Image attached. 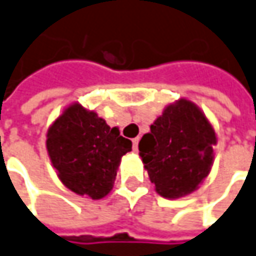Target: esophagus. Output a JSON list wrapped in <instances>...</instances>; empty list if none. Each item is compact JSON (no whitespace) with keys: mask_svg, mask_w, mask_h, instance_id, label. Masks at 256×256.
<instances>
[{"mask_svg":"<svg viewBox=\"0 0 256 256\" xmlns=\"http://www.w3.org/2000/svg\"><path fill=\"white\" fill-rule=\"evenodd\" d=\"M138 144H140V138H134V140H132L134 150H136V149H138Z\"/></svg>","mask_w":256,"mask_h":256,"instance_id":"obj_1","label":"esophagus"}]
</instances>
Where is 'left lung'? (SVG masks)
Returning <instances> with one entry per match:
<instances>
[{"label": "left lung", "mask_w": 256, "mask_h": 256, "mask_svg": "<svg viewBox=\"0 0 256 256\" xmlns=\"http://www.w3.org/2000/svg\"><path fill=\"white\" fill-rule=\"evenodd\" d=\"M216 132L198 108L188 100L169 106L140 140V156L166 198L194 192L212 169Z\"/></svg>", "instance_id": "8db88e82"}]
</instances>
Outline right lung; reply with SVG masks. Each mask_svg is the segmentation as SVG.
<instances>
[{
	"mask_svg": "<svg viewBox=\"0 0 256 256\" xmlns=\"http://www.w3.org/2000/svg\"><path fill=\"white\" fill-rule=\"evenodd\" d=\"M46 146L63 184L97 200L112 188L118 164L132 142L94 111L73 104L50 126Z\"/></svg>",
	"mask_w": 256,
	"mask_h": 256,
	"instance_id": "1",
	"label": "right lung"
}]
</instances>
